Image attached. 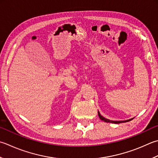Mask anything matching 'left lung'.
<instances>
[{
	"label": "left lung",
	"instance_id": "8db88e82",
	"mask_svg": "<svg viewBox=\"0 0 158 158\" xmlns=\"http://www.w3.org/2000/svg\"><path fill=\"white\" fill-rule=\"evenodd\" d=\"M98 116H99V118L101 120H103L104 122L106 123H114V124H118V123H126V122H129L130 121V120H131L133 118H131V119H129V120H109V119H107L106 118H104V117L103 116L101 115L100 112H98Z\"/></svg>",
	"mask_w": 158,
	"mask_h": 158
}]
</instances>
